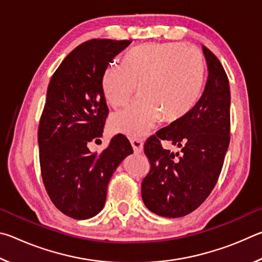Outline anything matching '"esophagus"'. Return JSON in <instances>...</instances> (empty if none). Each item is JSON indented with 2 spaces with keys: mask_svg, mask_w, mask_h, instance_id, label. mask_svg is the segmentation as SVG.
<instances>
[{
  "mask_svg": "<svg viewBox=\"0 0 262 262\" xmlns=\"http://www.w3.org/2000/svg\"><path fill=\"white\" fill-rule=\"evenodd\" d=\"M130 143L135 154H141L143 151V142L141 140H130Z\"/></svg>",
  "mask_w": 262,
  "mask_h": 262,
  "instance_id": "34e87169",
  "label": "esophagus"
}]
</instances>
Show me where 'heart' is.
<instances>
[{"instance_id": "obj_1", "label": "heart", "mask_w": 262, "mask_h": 262, "mask_svg": "<svg viewBox=\"0 0 262 262\" xmlns=\"http://www.w3.org/2000/svg\"><path fill=\"white\" fill-rule=\"evenodd\" d=\"M205 61L192 46L148 42L123 56L120 66H108L101 75V91L114 108L129 103L139 86L141 96L110 120L113 133L142 137L161 117L174 122L185 118L202 94Z\"/></svg>"}]
</instances>
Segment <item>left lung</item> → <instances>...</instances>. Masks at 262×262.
<instances>
[{"instance_id": "obj_1", "label": "left lung", "mask_w": 262, "mask_h": 262, "mask_svg": "<svg viewBox=\"0 0 262 262\" xmlns=\"http://www.w3.org/2000/svg\"><path fill=\"white\" fill-rule=\"evenodd\" d=\"M208 67L205 91L185 118L149 137L144 154L150 171L142 181V200L150 211L176 219L201 205L215 187L230 143V86L223 66L202 46ZM171 140L180 153L163 149Z\"/></svg>"}]
</instances>
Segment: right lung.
Returning <instances> with one entry per match:
<instances>
[{
    "instance_id": "obj_1",
    "label": "right lung",
    "mask_w": 262,
    "mask_h": 262,
    "mask_svg": "<svg viewBox=\"0 0 262 262\" xmlns=\"http://www.w3.org/2000/svg\"><path fill=\"white\" fill-rule=\"evenodd\" d=\"M130 42L92 39L81 43L61 62L48 84L38 130L41 177L54 206L72 219H91L103 209L111 177L133 154L121 134L100 154L88 147L103 136L108 114L101 75Z\"/></svg>"
}]
</instances>
